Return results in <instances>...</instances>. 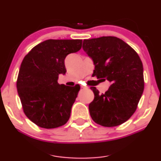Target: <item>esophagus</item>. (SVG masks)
<instances>
[{
	"mask_svg": "<svg viewBox=\"0 0 161 161\" xmlns=\"http://www.w3.org/2000/svg\"><path fill=\"white\" fill-rule=\"evenodd\" d=\"M81 87L82 88V89H84V90H86V89H87V86H81Z\"/></svg>",
	"mask_w": 161,
	"mask_h": 161,
	"instance_id": "34e87169",
	"label": "esophagus"
}]
</instances>
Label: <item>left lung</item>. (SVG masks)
<instances>
[{
  "label": "left lung",
  "instance_id": "obj_1",
  "mask_svg": "<svg viewBox=\"0 0 161 161\" xmlns=\"http://www.w3.org/2000/svg\"><path fill=\"white\" fill-rule=\"evenodd\" d=\"M82 48L93 60L94 76L112 84L105 93L90 87L95 95L89 104L92 120L104 127L121 125L136 112L143 93L141 59L132 47L114 36L85 39Z\"/></svg>",
  "mask_w": 161,
  "mask_h": 161
}]
</instances>
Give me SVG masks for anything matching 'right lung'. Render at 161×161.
<instances>
[{"instance_id": "1", "label": "right lung", "mask_w": 161, "mask_h": 161, "mask_svg": "<svg viewBox=\"0 0 161 161\" xmlns=\"http://www.w3.org/2000/svg\"><path fill=\"white\" fill-rule=\"evenodd\" d=\"M81 39H49L35 46L22 60L17 88L27 117L43 128H55L69 119L80 86L58 82L65 74V59L80 50Z\"/></svg>"}]
</instances>
